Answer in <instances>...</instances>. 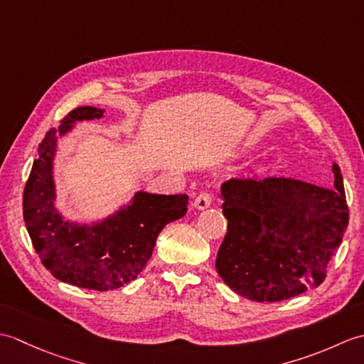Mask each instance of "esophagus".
<instances>
[{
	"mask_svg": "<svg viewBox=\"0 0 364 364\" xmlns=\"http://www.w3.org/2000/svg\"><path fill=\"white\" fill-rule=\"evenodd\" d=\"M213 202V197L210 192H202V194H198L194 200V206L197 208V210H206L208 206L211 205Z\"/></svg>",
	"mask_w": 364,
	"mask_h": 364,
	"instance_id": "obj_1",
	"label": "esophagus"
}]
</instances>
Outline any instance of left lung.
<instances>
[{
	"mask_svg": "<svg viewBox=\"0 0 364 364\" xmlns=\"http://www.w3.org/2000/svg\"><path fill=\"white\" fill-rule=\"evenodd\" d=\"M333 189L267 176L231 178L220 188L227 235L215 269L255 301H280L319 286L343 242L349 208L336 162Z\"/></svg>",
	"mask_w": 364,
	"mask_h": 364,
	"instance_id": "obj_1",
	"label": "left lung"
}]
</instances>
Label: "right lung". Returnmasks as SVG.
I'll return each mask as SVG.
<instances>
[{
  "label": "right lung",
  "mask_w": 364,
  "mask_h": 364,
  "mask_svg": "<svg viewBox=\"0 0 364 364\" xmlns=\"http://www.w3.org/2000/svg\"><path fill=\"white\" fill-rule=\"evenodd\" d=\"M103 109L76 107L51 128L38 145L23 192V218L42 264L58 280L94 291H109L136 280L167 223L188 211L186 194L159 196L139 191L127 206L102 222L81 223L63 218L56 206L53 161L58 136L73 129L75 122L103 117Z\"/></svg>",
  "instance_id": "1"
}]
</instances>
